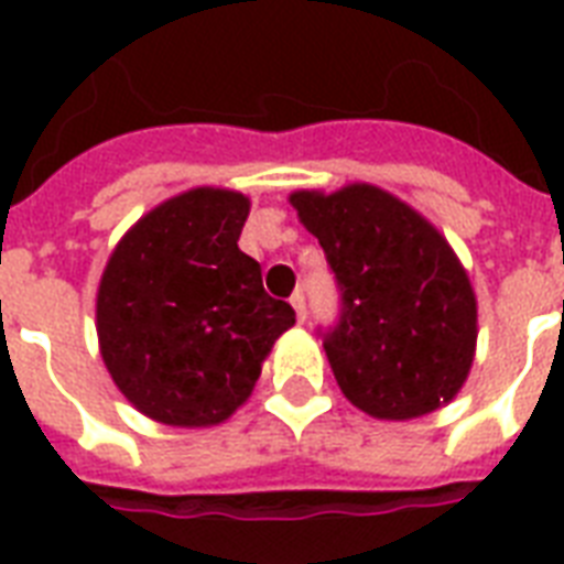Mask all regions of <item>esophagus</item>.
I'll use <instances>...</instances> for the list:
<instances>
[{
	"instance_id": "34e87169",
	"label": "esophagus",
	"mask_w": 564,
	"mask_h": 564,
	"mask_svg": "<svg viewBox=\"0 0 564 564\" xmlns=\"http://www.w3.org/2000/svg\"><path fill=\"white\" fill-rule=\"evenodd\" d=\"M292 310H295V316H299V322H304L307 318V299H304V292H295L290 299Z\"/></svg>"
}]
</instances>
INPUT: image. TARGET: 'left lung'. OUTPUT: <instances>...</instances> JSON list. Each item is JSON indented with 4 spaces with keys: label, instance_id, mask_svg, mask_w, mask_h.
I'll return each mask as SVG.
<instances>
[{
    "label": "left lung",
    "instance_id": "1",
    "mask_svg": "<svg viewBox=\"0 0 564 564\" xmlns=\"http://www.w3.org/2000/svg\"><path fill=\"white\" fill-rule=\"evenodd\" d=\"M343 292L325 351L343 394L383 421L445 406L477 351V295L447 239L375 184L290 195Z\"/></svg>",
    "mask_w": 564,
    "mask_h": 564
}]
</instances>
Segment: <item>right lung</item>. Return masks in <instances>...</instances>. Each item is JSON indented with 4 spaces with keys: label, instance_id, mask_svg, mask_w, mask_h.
Segmentation results:
<instances>
[{
    "label": "right lung",
    "instance_id": "add662e5",
    "mask_svg": "<svg viewBox=\"0 0 564 564\" xmlns=\"http://www.w3.org/2000/svg\"><path fill=\"white\" fill-rule=\"evenodd\" d=\"M251 202L221 187L172 195L128 228L96 292V334L113 383L170 427H213L254 392L274 339L295 325L265 295L237 239Z\"/></svg>",
    "mask_w": 564,
    "mask_h": 564
}]
</instances>
